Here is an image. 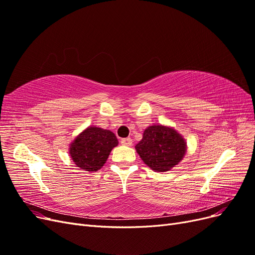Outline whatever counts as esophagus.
I'll list each match as a JSON object with an SVG mask.
<instances>
[{
  "label": "esophagus",
  "mask_w": 255,
  "mask_h": 255,
  "mask_svg": "<svg viewBox=\"0 0 255 255\" xmlns=\"http://www.w3.org/2000/svg\"><path fill=\"white\" fill-rule=\"evenodd\" d=\"M121 143L123 145H132L133 140H132V138L127 137V138H123V139H121Z\"/></svg>",
  "instance_id": "34e87169"
}]
</instances>
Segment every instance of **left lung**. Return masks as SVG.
<instances>
[{"label": "left lung", "instance_id": "left-lung-1", "mask_svg": "<svg viewBox=\"0 0 255 255\" xmlns=\"http://www.w3.org/2000/svg\"><path fill=\"white\" fill-rule=\"evenodd\" d=\"M135 149L152 170L164 172L181 161L186 152V143L176 130L156 125L144 129L142 139Z\"/></svg>", "mask_w": 255, "mask_h": 255}]
</instances>
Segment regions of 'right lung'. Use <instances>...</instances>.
Listing matches in <instances>:
<instances>
[{"label": "right lung", "mask_w": 255, "mask_h": 255, "mask_svg": "<svg viewBox=\"0 0 255 255\" xmlns=\"http://www.w3.org/2000/svg\"><path fill=\"white\" fill-rule=\"evenodd\" d=\"M118 140L111 130L91 127L75 138L70 155L75 165L85 171H97L105 164Z\"/></svg>", "instance_id": "obj_1"}]
</instances>
